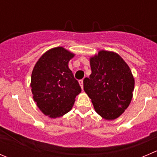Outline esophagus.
Instances as JSON below:
<instances>
[{
  "mask_svg": "<svg viewBox=\"0 0 157 157\" xmlns=\"http://www.w3.org/2000/svg\"><path fill=\"white\" fill-rule=\"evenodd\" d=\"M79 83H80V87L83 89V80H79Z\"/></svg>",
  "mask_w": 157,
  "mask_h": 157,
  "instance_id": "1",
  "label": "esophagus"
}]
</instances>
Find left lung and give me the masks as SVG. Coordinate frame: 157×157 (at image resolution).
Returning a JSON list of instances; mask_svg holds the SVG:
<instances>
[{"instance_id": "left-lung-1", "label": "left lung", "mask_w": 157, "mask_h": 157, "mask_svg": "<svg viewBox=\"0 0 157 157\" xmlns=\"http://www.w3.org/2000/svg\"><path fill=\"white\" fill-rule=\"evenodd\" d=\"M90 67L83 89L95 110L106 120L118 118L133 96L134 79L129 67L117 53L102 50L90 58Z\"/></svg>"}]
</instances>
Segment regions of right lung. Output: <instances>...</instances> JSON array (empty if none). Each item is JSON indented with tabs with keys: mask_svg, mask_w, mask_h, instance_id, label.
<instances>
[{
	"mask_svg": "<svg viewBox=\"0 0 157 157\" xmlns=\"http://www.w3.org/2000/svg\"><path fill=\"white\" fill-rule=\"evenodd\" d=\"M74 56L62 47L52 48L42 55L33 68L30 84L33 99L42 113L50 118L67 113L81 92L68 67Z\"/></svg>",
	"mask_w": 157,
	"mask_h": 157,
	"instance_id": "obj_1",
	"label": "right lung"
}]
</instances>
